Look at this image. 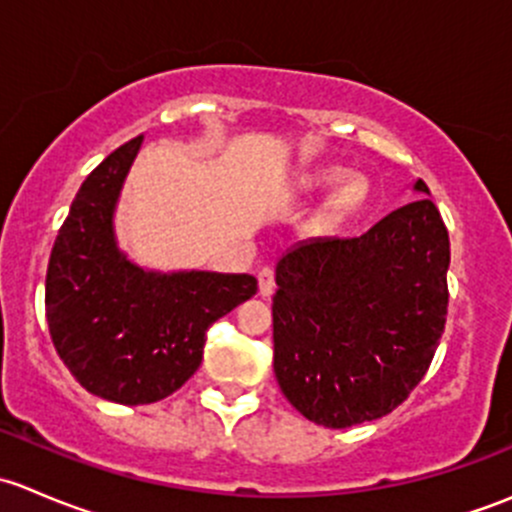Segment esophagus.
<instances>
[{
	"instance_id": "1",
	"label": "esophagus",
	"mask_w": 512,
	"mask_h": 512,
	"mask_svg": "<svg viewBox=\"0 0 512 512\" xmlns=\"http://www.w3.org/2000/svg\"><path fill=\"white\" fill-rule=\"evenodd\" d=\"M257 282H260V297H272L275 294V272L270 267H262L260 275H257Z\"/></svg>"
}]
</instances>
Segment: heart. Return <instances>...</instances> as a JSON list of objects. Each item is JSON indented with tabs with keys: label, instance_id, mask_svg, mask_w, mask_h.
Returning <instances> with one entry per match:
<instances>
[{
	"label": "heart",
	"instance_id": "obj_1",
	"mask_svg": "<svg viewBox=\"0 0 512 512\" xmlns=\"http://www.w3.org/2000/svg\"><path fill=\"white\" fill-rule=\"evenodd\" d=\"M342 179V170L339 168H322V170H309V173L299 175L297 190L299 193H322V190L332 188ZM366 185L359 178H347L334 190L332 200H329V218H344L347 213L359 208V203L364 200Z\"/></svg>",
	"mask_w": 512,
	"mask_h": 512
}]
</instances>
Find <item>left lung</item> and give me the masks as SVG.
Instances as JSON below:
<instances>
[{"label":"left lung","mask_w":512,"mask_h":512,"mask_svg":"<svg viewBox=\"0 0 512 512\" xmlns=\"http://www.w3.org/2000/svg\"><path fill=\"white\" fill-rule=\"evenodd\" d=\"M418 195H431L421 178ZM451 242L431 198L361 237H312L280 257L275 376L309 421L349 428L391 414L426 374L448 312Z\"/></svg>","instance_id":"1"}]
</instances>
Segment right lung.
<instances>
[{"label":"right lung","mask_w":512,"mask_h":512,"mask_svg":"<svg viewBox=\"0 0 512 512\" xmlns=\"http://www.w3.org/2000/svg\"><path fill=\"white\" fill-rule=\"evenodd\" d=\"M141 143H123L81 183L46 270L56 354L86 391L126 406L178 391L210 324L257 292L252 275L146 270L118 247L113 215Z\"/></svg>","instance_id":"right-lung-1"}]
</instances>
